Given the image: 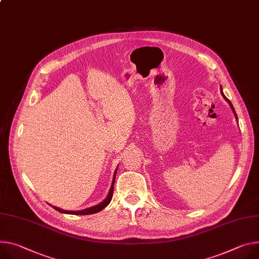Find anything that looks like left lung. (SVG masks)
<instances>
[{"mask_svg":"<svg viewBox=\"0 0 259 259\" xmlns=\"http://www.w3.org/2000/svg\"><path fill=\"white\" fill-rule=\"evenodd\" d=\"M221 94H222V96H223V98L228 102V104H229V106L231 107V109H232V111H233V113H234V115H236V117H237V120H238V116H237V113H236V110H234V108H233V106H232V104H231V102L225 97V95L223 94V92H222V89H221Z\"/></svg>","mask_w":259,"mask_h":259,"instance_id":"8db88e82","label":"left lung"}]
</instances>
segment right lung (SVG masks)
<instances>
[{
	"label": "right lung",
	"mask_w": 259,
	"mask_h": 259,
	"mask_svg": "<svg viewBox=\"0 0 259 259\" xmlns=\"http://www.w3.org/2000/svg\"><path fill=\"white\" fill-rule=\"evenodd\" d=\"M117 169V168H116ZM116 169L114 170V175H113V179H112V183H111V187H110V190L108 192V195L106 196V198L100 202L99 204L97 205H94V206H91V207H88V208H84V209H81V210H64L58 206H54L52 205L55 209H57L58 211H60V213H64V214H70V215H91V214H95V213H98V211H100L101 209H103L104 207H106L108 205V203L110 202L111 198H112V194H113V185H114V181H115V175H116Z\"/></svg>",
	"instance_id": "obj_1"
}]
</instances>
